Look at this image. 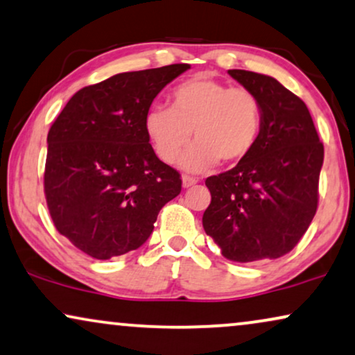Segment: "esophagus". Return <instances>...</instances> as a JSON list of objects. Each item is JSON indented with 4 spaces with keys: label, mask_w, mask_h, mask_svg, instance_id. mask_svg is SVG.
Instances as JSON below:
<instances>
[{
    "label": "esophagus",
    "mask_w": 355,
    "mask_h": 355,
    "mask_svg": "<svg viewBox=\"0 0 355 355\" xmlns=\"http://www.w3.org/2000/svg\"><path fill=\"white\" fill-rule=\"evenodd\" d=\"M182 183H183V188H190L193 185H196L198 178H193V177H190V175H183Z\"/></svg>",
    "instance_id": "1"
}]
</instances>
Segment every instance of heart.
Segmentation results:
<instances>
[{"label": "heart", "instance_id": "obj_1", "mask_svg": "<svg viewBox=\"0 0 355 355\" xmlns=\"http://www.w3.org/2000/svg\"><path fill=\"white\" fill-rule=\"evenodd\" d=\"M263 113L258 97L245 87L196 76L177 84L168 94V108L153 107L144 116V131L157 157L202 172L222 160L235 164L254 149L261 133Z\"/></svg>", "mask_w": 355, "mask_h": 355}]
</instances>
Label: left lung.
Wrapping results in <instances>:
<instances>
[{
    "label": "left lung",
    "instance_id": "8db88e82",
    "mask_svg": "<svg viewBox=\"0 0 355 355\" xmlns=\"http://www.w3.org/2000/svg\"><path fill=\"white\" fill-rule=\"evenodd\" d=\"M258 97L263 113L254 149L234 168L206 178L205 232L227 259H276L299 243L318 206L324 149L302 98L266 74L229 69Z\"/></svg>",
    "mask_w": 355,
    "mask_h": 355
}]
</instances>
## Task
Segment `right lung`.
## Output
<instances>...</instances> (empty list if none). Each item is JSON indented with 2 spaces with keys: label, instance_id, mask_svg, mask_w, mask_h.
Masks as SVG:
<instances>
[{
  "label": "right lung",
  "instance_id": "obj_1",
  "mask_svg": "<svg viewBox=\"0 0 355 355\" xmlns=\"http://www.w3.org/2000/svg\"><path fill=\"white\" fill-rule=\"evenodd\" d=\"M190 64L120 73L78 91L46 136L44 187L56 230L96 259L139 248L180 195L177 170L155 155L144 116Z\"/></svg>",
  "mask_w": 355,
  "mask_h": 355
}]
</instances>
